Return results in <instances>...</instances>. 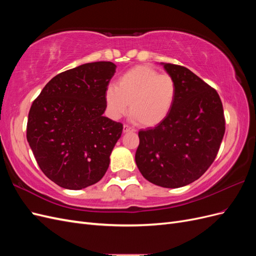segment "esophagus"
I'll return each mask as SVG.
<instances>
[{
    "label": "esophagus",
    "instance_id": "esophagus-1",
    "mask_svg": "<svg viewBox=\"0 0 256 256\" xmlns=\"http://www.w3.org/2000/svg\"><path fill=\"white\" fill-rule=\"evenodd\" d=\"M122 131H124V132H134V128L130 127V126H128V125H124V127H122Z\"/></svg>",
    "mask_w": 256,
    "mask_h": 256
}]
</instances>
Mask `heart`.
Returning a JSON list of instances; mask_svg holds the SVG:
<instances>
[{"label":"heart","instance_id":"obj_1","mask_svg":"<svg viewBox=\"0 0 256 256\" xmlns=\"http://www.w3.org/2000/svg\"><path fill=\"white\" fill-rule=\"evenodd\" d=\"M177 85L173 76L150 66H136L122 74L116 85L106 90V102L114 118L129 112L141 126L154 127L173 109Z\"/></svg>","mask_w":256,"mask_h":256}]
</instances>
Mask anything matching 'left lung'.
Returning <instances> with one entry per match:
<instances>
[{
    "label": "left lung",
    "instance_id": "obj_1",
    "mask_svg": "<svg viewBox=\"0 0 256 256\" xmlns=\"http://www.w3.org/2000/svg\"><path fill=\"white\" fill-rule=\"evenodd\" d=\"M177 85L168 118L154 128L138 131L136 162L147 180L180 188L198 180L212 164L226 132L219 94L180 65L164 64Z\"/></svg>",
    "mask_w": 256,
    "mask_h": 256
}]
</instances>
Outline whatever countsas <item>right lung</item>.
Masks as SVG:
<instances>
[{
	"instance_id": "right-lung-1",
	"label": "right lung",
	"mask_w": 256,
	"mask_h": 256,
	"mask_svg": "<svg viewBox=\"0 0 256 256\" xmlns=\"http://www.w3.org/2000/svg\"><path fill=\"white\" fill-rule=\"evenodd\" d=\"M112 62H95L52 78L28 112L26 138L38 166L60 187L80 190L99 182L122 132L104 116Z\"/></svg>"
}]
</instances>
